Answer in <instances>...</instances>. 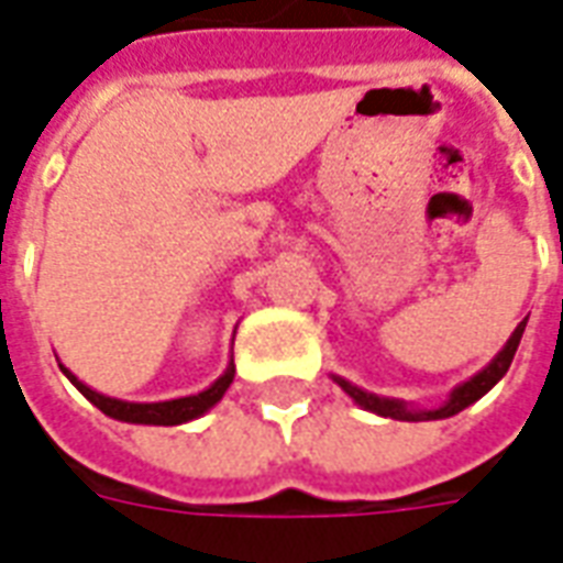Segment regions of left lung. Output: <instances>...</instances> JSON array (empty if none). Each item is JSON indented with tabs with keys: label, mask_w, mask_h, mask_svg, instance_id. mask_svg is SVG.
Listing matches in <instances>:
<instances>
[{
	"label": "left lung",
	"mask_w": 563,
	"mask_h": 563,
	"mask_svg": "<svg viewBox=\"0 0 563 563\" xmlns=\"http://www.w3.org/2000/svg\"><path fill=\"white\" fill-rule=\"evenodd\" d=\"M525 323L522 321L516 330H512V335L507 339V344L500 347L498 356L492 360L489 366L483 368V372H477V375L471 377V380H465V384H459V387L450 393V399L441 405V408H434V411H417V408H411L408 401H399V399H384V396H375V393H366V389L354 387L351 380H344V377L332 375V380L339 384V387L351 396V399L360 405V408H366V411L377 413V417H389V420H405V422H422V420H444V417H453V413L465 411L467 405H474L477 399H483L486 393H489L495 384H498L500 377L507 375V368H510L512 356H516V347H519V342H522V332H525Z\"/></svg>",
	"instance_id": "8db88e82"
}]
</instances>
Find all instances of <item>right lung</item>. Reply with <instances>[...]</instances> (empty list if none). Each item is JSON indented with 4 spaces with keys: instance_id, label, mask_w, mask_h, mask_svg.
I'll list each match as a JSON object with an SVG mask.
<instances>
[{
    "instance_id": "right-lung-1",
    "label": "right lung",
    "mask_w": 563,
    "mask_h": 563,
    "mask_svg": "<svg viewBox=\"0 0 563 563\" xmlns=\"http://www.w3.org/2000/svg\"><path fill=\"white\" fill-rule=\"evenodd\" d=\"M65 372V377L71 380L74 387L84 393L86 399L96 405L98 411H104L113 420L122 422H141V426H179V422L197 420V417H203V413L212 408V405H219L221 396L228 393V387L233 384V363L224 368V375L207 387L203 393H197V396H183V399H170V401H122V399H110V396H101L92 387H86L84 380H77V377L68 372L65 366H59Z\"/></svg>"
}]
</instances>
